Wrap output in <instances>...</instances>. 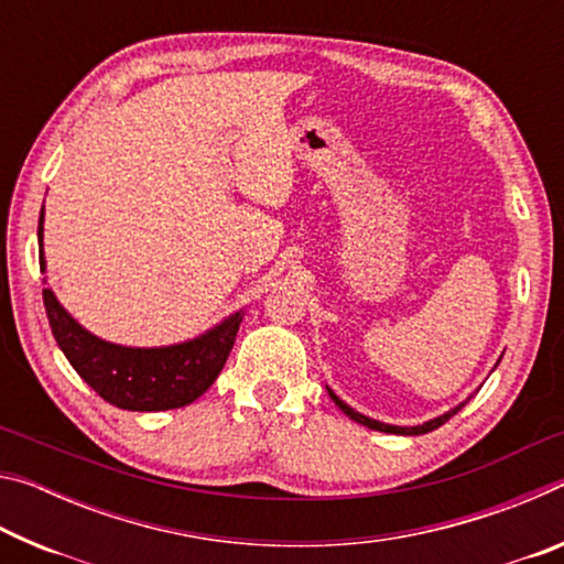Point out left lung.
Here are the masks:
<instances>
[{
    "label": "left lung",
    "instance_id": "1",
    "mask_svg": "<svg viewBox=\"0 0 564 564\" xmlns=\"http://www.w3.org/2000/svg\"><path fill=\"white\" fill-rule=\"evenodd\" d=\"M326 390H328V395H330V400L333 403H336L343 413H346L350 420H356V423H360V425H366V427H370V431H380V433H393V435H425V433H431V431H435V427H441L443 423H447V420H451L457 410H460L467 400L470 398H465L460 405H455V408H451L447 410V413H443V415H437V417H433V420H425L423 425H388V423H380V420H373V417H368V415H362V413H358V410H352L348 403H343V400L333 393V390L326 386Z\"/></svg>",
    "mask_w": 564,
    "mask_h": 564
}]
</instances>
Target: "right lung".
<instances>
[{"instance_id":"add662e5","label":"right lung","mask_w":564,"mask_h":564,"mask_svg":"<svg viewBox=\"0 0 564 564\" xmlns=\"http://www.w3.org/2000/svg\"><path fill=\"white\" fill-rule=\"evenodd\" d=\"M36 238H40V269L44 273V206ZM42 295L56 346L84 378V383H89L107 403L137 413L184 408L202 398L224 370L243 321L241 308L196 338L171 346L133 348L94 336L64 308L52 289H44Z\"/></svg>"}]
</instances>
